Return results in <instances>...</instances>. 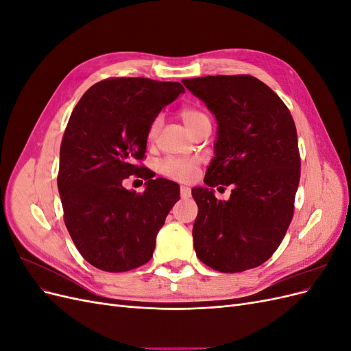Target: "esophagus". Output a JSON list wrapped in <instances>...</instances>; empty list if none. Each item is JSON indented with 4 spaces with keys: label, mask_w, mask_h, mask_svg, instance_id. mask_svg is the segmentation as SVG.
Instances as JSON below:
<instances>
[{
    "label": "esophagus",
    "mask_w": 351,
    "mask_h": 351,
    "mask_svg": "<svg viewBox=\"0 0 351 351\" xmlns=\"http://www.w3.org/2000/svg\"><path fill=\"white\" fill-rule=\"evenodd\" d=\"M180 195H182L183 199H189L192 192H190V189L187 186H182V189H180Z\"/></svg>",
    "instance_id": "1"
}]
</instances>
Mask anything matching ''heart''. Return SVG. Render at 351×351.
Wrapping results in <instances>:
<instances>
[{"label": "heart", "mask_w": 351, "mask_h": 351, "mask_svg": "<svg viewBox=\"0 0 351 351\" xmlns=\"http://www.w3.org/2000/svg\"><path fill=\"white\" fill-rule=\"evenodd\" d=\"M180 117L184 121L186 127L190 132L197 130L200 125H204L206 123H210L208 115L200 111L197 108H183L180 111ZM159 127H161V117H155L152 120V123L149 124V129H147V141H154L158 132ZM197 164L193 159H186V158H173L168 156L165 159H162L161 164H159L158 169L159 173L162 176L177 180V182H189L190 178H193L195 173H196Z\"/></svg>", "instance_id": "obj_1"}]
</instances>
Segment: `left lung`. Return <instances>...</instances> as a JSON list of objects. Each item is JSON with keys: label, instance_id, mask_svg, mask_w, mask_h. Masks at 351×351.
<instances>
[{"label": "left lung", "instance_id": "8db88e82", "mask_svg": "<svg viewBox=\"0 0 351 351\" xmlns=\"http://www.w3.org/2000/svg\"><path fill=\"white\" fill-rule=\"evenodd\" d=\"M218 123L215 156L205 184H232L228 201L208 187L192 190L197 258L219 272H241L267 262L294 214L300 154L294 120L281 98L249 74L184 79Z\"/></svg>", "mask_w": 351, "mask_h": 351}]
</instances>
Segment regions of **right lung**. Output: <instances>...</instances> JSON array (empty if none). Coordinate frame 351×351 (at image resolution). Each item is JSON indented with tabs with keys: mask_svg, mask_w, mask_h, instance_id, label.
<instances>
[{
	"mask_svg": "<svg viewBox=\"0 0 351 351\" xmlns=\"http://www.w3.org/2000/svg\"><path fill=\"white\" fill-rule=\"evenodd\" d=\"M180 93L184 88L178 82L105 79L84 92L70 115L58 192L74 246L95 268L125 272L152 258L180 187L154 180L151 169L136 162L145 156L149 124ZM130 175L147 180L143 194L122 186Z\"/></svg>",
	"mask_w": 351,
	"mask_h": 351,
	"instance_id": "add662e5",
	"label": "right lung"
}]
</instances>
